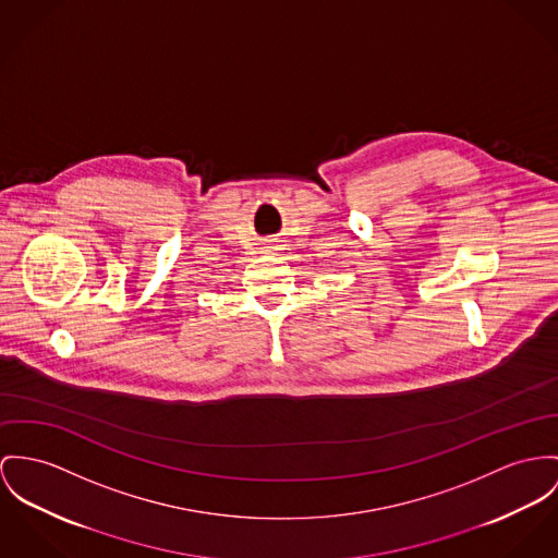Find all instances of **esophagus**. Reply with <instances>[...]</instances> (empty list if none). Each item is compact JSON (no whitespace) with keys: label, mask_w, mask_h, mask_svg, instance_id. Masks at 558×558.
I'll list each match as a JSON object with an SVG mask.
<instances>
[{"label":"esophagus","mask_w":558,"mask_h":558,"mask_svg":"<svg viewBox=\"0 0 558 558\" xmlns=\"http://www.w3.org/2000/svg\"><path fill=\"white\" fill-rule=\"evenodd\" d=\"M276 246H278V244H276L274 240H267V244H265V251H267V253H274V251H276Z\"/></svg>","instance_id":"1"}]
</instances>
